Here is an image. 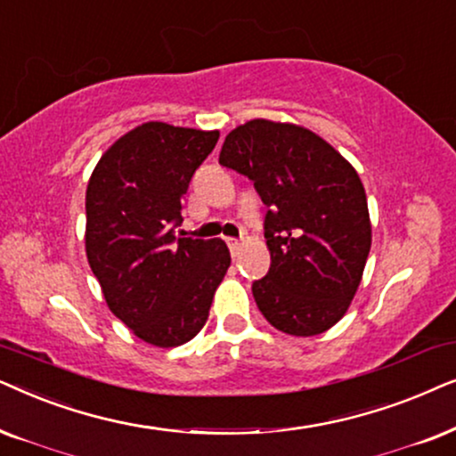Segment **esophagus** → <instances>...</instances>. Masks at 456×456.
I'll list each match as a JSON object with an SVG mask.
<instances>
[{
    "label": "esophagus",
    "mask_w": 456,
    "mask_h": 456,
    "mask_svg": "<svg viewBox=\"0 0 456 456\" xmlns=\"http://www.w3.org/2000/svg\"><path fill=\"white\" fill-rule=\"evenodd\" d=\"M227 246H229V250H232L233 256H238L241 241H240V240H235V238H227Z\"/></svg>",
    "instance_id": "34e87169"
}]
</instances>
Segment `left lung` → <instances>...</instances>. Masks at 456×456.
<instances>
[{
  "label": "left lung",
  "mask_w": 456,
  "mask_h": 456,
  "mask_svg": "<svg viewBox=\"0 0 456 456\" xmlns=\"http://www.w3.org/2000/svg\"><path fill=\"white\" fill-rule=\"evenodd\" d=\"M218 162L266 204L269 273L252 283L258 311L289 336H317L348 311L371 223L359 175L325 139L296 125L250 120L224 137Z\"/></svg>",
  "instance_id": "obj_1"
}]
</instances>
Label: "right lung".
<instances>
[{
  "instance_id": "right-lung-1",
  "label": "right lung",
  "mask_w": 456,
  "mask_h": 456,
  "mask_svg": "<svg viewBox=\"0 0 456 456\" xmlns=\"http://www.w3.org/2000/svg\"><path fill=\"white\" fill-rule=\"evenodd\" d=\"M216 142L218 131L145 123L100 158L87 185L91 271L110 311L160 348L198 336L232 265L223 240L177 235L187 187Z\"/></svg>"
}]
</instances>
